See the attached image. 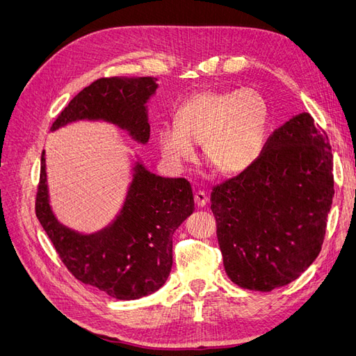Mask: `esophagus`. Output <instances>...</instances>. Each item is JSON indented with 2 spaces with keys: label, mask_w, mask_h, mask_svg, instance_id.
<instances>
[{
  "label": "esophagus",
  "mask_w": 356,
  "mask_h": 356,
  "mask_svg": "<svg viewBox=\"0 0 356 356\" xmlns=\"http://www.w3.org/2000/svg\"><path fill=\"white\" fill-rule=\"evenodd\" d=\"M195 202L197 204V208H203L204 204L208 203V197H207V195H204L203 191H196L195 193Z\"/></svg>",
  "instance_id": "obj_1"
}]
</instances>
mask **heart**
<instances>
[{"label":"heart","mask_w":356,"mask_h":356,"mask_svg":"<svg viewBox=\"0 0 356 356\" xmlns=\"http://www.w3.org/2000/svg\"><path fill=\"white\" fill-rule=\"evenodd\" d=\"M177 124L159 129L161 157L175 170L195 160L197 143L203 154L225 175H238L260 157L266 143L268 108L252 89L200 92L181 104Z\"/></svg>","instance_id":"b5f03b06"}]
</instances>
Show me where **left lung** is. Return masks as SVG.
I'll use <instances>...</instances> for the list:
<instances>
[{
	"label": "left lung",
	"instance_id": "obj_1",
	"mask_svg": "<svg viewBox=\"0 0 356 356\" xmlns=\"http://www.w3.org/2000/svg\"><path fill=\"white\" fill-rule=\"evenodd\" d=\"M332 196L328 136L309 113L297 114L268 136L250 169L212 188L232 282L268 293L296 281L321 252Z\"/></svg>",
	"mask_w": 356,
	"mask_h": 356
}]
</instances>
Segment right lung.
I'll list each match as a JSON object with an SVG mask.
<instances>
[{"label": "right lung", "instance_id": "obj_1", "mask_svg": "<svg viewBox=\"0 0 356 356\" xmlns=\"http://www.w3.org/2000/svg\"><path fill=\"white\" fill-rule=\"evenodd\" d=\"M157 86L154 77L96 80L74 96L51 131L77 120H104L147 144V102ZM193 211L195 200L186 178L159 177L136 161L115 220L96 233H79L59 222L51 211L44 152L41 154L37 218L74 277L110 297L136 300L166 282L172 268V236Z\"/></svg>", "mask_w": 356, "mask_h": 356}]
</instances>
